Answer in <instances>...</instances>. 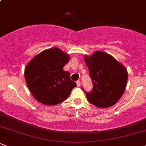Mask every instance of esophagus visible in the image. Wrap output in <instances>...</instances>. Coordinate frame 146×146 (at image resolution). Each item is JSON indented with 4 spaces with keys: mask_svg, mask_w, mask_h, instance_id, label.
Here are the masks:
<instances>
[{
    "mask_svg": "<svg viewBox=\"0 0 146 146\" xmlns=\"http://www.w3.org/2000/svg\"><path fill=\"white\" fill-rule=\"evenodd\" d=\"M76 85H77L78 87H79V86H81V81H80L79 80V81H76Z\"/></svg>",
    "mask_w": 146,
    "mask_h": 146,
    "instance_id": "1",
    "label": "esophagus"
}]
</instances>
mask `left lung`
<instances>
[{
  "label": "left lung",
  "instance_id": "obj_1",
  "mask_svg": "<svg viewBox=\"0 0 146 146\" xmlns=\"http://www.w3.org/2000/svg\"><path fill=\"white\" fill-rule=\"evenodd\" d=\"M93 88L86 92L88 101L98 108H108L120 100L126 88L127 71L111 55L96 51L84 57Z\"/></svg>",
  "mask_w": 146,
  "mask_h": 146
}]
</instances>
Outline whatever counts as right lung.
<instances>
[{"label":"right lung","instance_id":"1","mask_svg":"<svg viewBox=\"0 0 146 146\" xmlns=\"http://www.w3.org/2000/svg\"><path fill=\"white\" fill-rule=\"evenodd\" d=\"M69 60V54L58 48H51L42 51L26 65V84L39 102L52 106L59 104L76 87V82L70 79V73L63 70Z\"/></svg>","mask_w":146,"mask_h":146}]
</instances>
